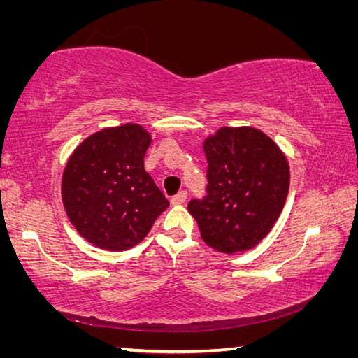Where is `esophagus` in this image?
<instances>
[{"mask_svg": "<svg viewBox=\"0 0 358 358\" xmlns=\"http://www.w3.org/2000/svg\"><path fill=\"white\" fill-rule=\"evenodd\" d=\"M186 199H187V192L180 191L178 194H175V196L172 197V203L173 205H181V203L186 202Z\"/></svg>", "mask_w": 358, "mask_h": 358, "instance_id": "obj_1", "label": "esophagus"}]
</instances>
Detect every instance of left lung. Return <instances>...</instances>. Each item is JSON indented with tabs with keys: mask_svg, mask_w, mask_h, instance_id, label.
I'll return each instance as SVG.
<instances>
[{
	"mask_svg": "<svg viewBox=\"0 0 358 358\" xmlns=\"http://www.w3.org/2000/svg\"><path fill=\"white\" fill-rule=\"evenodd\" d=\"M203 151L207 196L192 199L187 210L213 250H251L270 232L286 203V156L256 128H221L203 142Z\"/></svg>",
	"mask_w": 358,
	"mask_h": 358,
	"instance_id": "8db88e82",
	"label": "left lung"
}]
</instances>
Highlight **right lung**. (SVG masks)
Returning a JSON list of instances; mask_svg holds the SVG:
<instances>
[{
    "mask_svg": "<svg viewBox=\"0 0 358 358\" xmlns=\"http://www.w3.org/2000/svg\"><path fill=\"white\" fill-rule=\"evenodd\" d=\"M150 142L142 126L128 123L94 132L71 155L62 181L64 210L94 246L129 250L169 207L143 167Z\"/></svg>",
    "mask_w": 358,
    "mask_h": 358,
    "instance_id": "obj_1",
    "label": "right lung"
}]
</instances>
